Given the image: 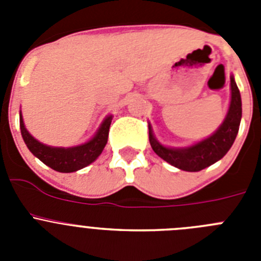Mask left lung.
Instances as JSON below:
<instances>
[{"label": "left lung", "mask_w": 261, "mask_h": 261, "mask_svg": "<svg viewBox=\"0 0 261 261\" xmlns=\"http://www.w3.org/2000/svg\"><path fill=\"white\" fill-rule=\"evenodd\" d=\"M231 99L227 115L223 123L211 137L188 147H167L156 141L153 135V129L149 124V141L153 150L166 162L183 171H201L208 166L220 161L234 144L238 135L242 119V99L239 89L235 84L234 77H230Z\"/></svg>", "instance_id": "1"}]
</instances>
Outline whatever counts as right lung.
Wrapping results in <instances>:
<instances>
[{"label": "right lung", "mask_w": 261, "mask_h": 261, "mask_svg": "<svg viewBox=\"0 0 261 261\" xmlns=\"http://www.w3.org/2000/svg\"><path fill=\"white\" fill-rule=\"evenodd\" d=\"M111 121H112V116L110 115L106 117L96 135L86 144L73 147H53L41 144L32 137L24 126L22 114L19 115L20 133L29 150L36 158L40 159L44 165L59 172H74L93 163L102 154L107 144Z\"/></svg>", "instance_id": "obj_1"}]
</instances>
